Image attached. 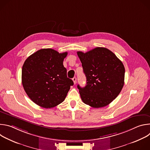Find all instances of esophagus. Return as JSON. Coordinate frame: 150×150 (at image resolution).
I'll use <instances>...</instances> for the list:
<instances>
[{"label": "esophagus", "instance_id": "obj_1", "mask_svg": "<svg viewBox=\"0 0 150 150\" xmlns=\"http://www.w3.org/2000/svg\"><path fill=\"white\" fill-rule=\"evenodd\" d=\"M72 81H73L74 84H75V83H76V78H75V77L73 78H72Z\"/></svg>", "mask_w": 150, "mask_h": 150}]
</instances>
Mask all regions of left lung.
I'll list each match as a JSON object with an SVG mask.
<instances>
[{"label":"left lung","mask_w":150,"mask_h":150,"mask_svg":"<svg viewBox=\"0 0 150 150\" xmlns=\"http://www.w3.org/2000/svg\"><path fill=\"white\" fill-rule=\"evenodd\" d=\"M87 85H78L82 101L94 108L109 104L120 93L124 85L125 67L110 50L96 47L86 53L78 52Z\"/></svg>","instance_id":"obj_1"}]
</instances>
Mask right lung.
<instances>
[{
  "label": "right lung",
  "instance_id": "obj_1",
  "mask_svg": "<svg viewBox=\"0 0 150 150\" xmlns=\"http://www.w3.org/2000/svg\"><path fill=\"white\" fill-rule=\"evenodd\" d=\"M68 52L42 49L30 56L22 69V83L30 98L41 108L50 109L62 103L74 85L67 77L63 62Z\"/></svg>",
  "mask_w": 150,
  "mask_h": 150
}]
</instances>
